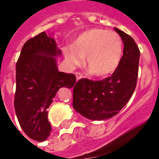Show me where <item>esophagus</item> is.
<instances>
[{
    "instance_id": "esophagus-1",
    "label": "esophagus",
    "mask_w": 159,
    "mask_h": 159,
    "mask_svg": "<svg viewBox=\"0 0 159 159\" xmlns=\"http://www.w3.org/2000/svg\"><path fill=\"white\" fill-rule=\"evenodd\" d=\"M75 75H76V81H78V80L82 79V78H83V75H82V74H81L80 72H76L75 73Z\"/></svg>"
}]
</instances>
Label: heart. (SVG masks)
I'll use <instances>...</instances> for the list:
<instances>
[{"label":"heart","instance_id":"b5f03b06","mask_svg":"<svg viewBox=\"0 0 159 159\" xmlns=\"http://www.w3.org/2000/svg\"><path fill=\"white\" fill-rule=\"evenodd\" d=\"M70 66H80L86 57L87 66L94 76H109L117 69L123 56V41L117 32L93 28L81 33L73 46L65 50Z\"/></svg>","mask_w":159,"mask_h":159}]
</instances>
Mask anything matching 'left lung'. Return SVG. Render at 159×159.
Segmentation results:
<instances>
[{
  "instance_id": "left-lung-1",
  "label": "left lung",
  "mask_w": 159,
  "mask_h": 159,
  "mask_svg": "<svg viewBox=\"0 0 159 159\" xmlns=\"http://www.w3.org/2000/svg\"><path fill=\"white\" fill-rule=\"evenodd\" d=\"M123 42V53L117 69L101 81L87 78L74 85L73 108L88 119L100 121L117 115L135 89L140 52L134 40L115 28Z\"/></svg>"
}]
</instances>
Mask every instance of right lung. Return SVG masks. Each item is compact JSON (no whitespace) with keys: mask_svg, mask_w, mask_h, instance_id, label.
<instances>
[{"mask_svg":"<svg viewBox=\"0 0 159 159\" xmlns=\"http://www.w3.org/2000/svg\"><path fill=\"white\" fill-rule=\"evenodd\" d=\"M61 55L51 35L40 33L23 46L16 64L15 112L24 132L44 141L52 130L48 108L60 88L76 84L73 74L59 71L56 58Z\"/></svg>","mask_w":159,"mask_h":159,"instance_id":"right-lung-1","label":"right lung"}]
</instances>
